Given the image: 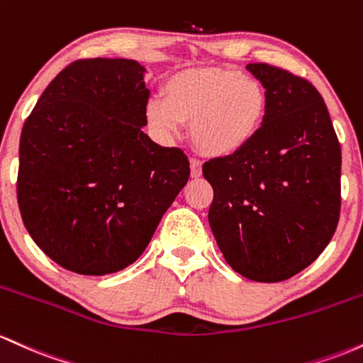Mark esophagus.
<instances>
[{"instance_id": "1", "label": "esophagus", "mask_w": 363, "mask_h": 363, "mask_svg": "<svg viewBox=\"0 0 363 363\" xmlns=\"http://www.w3.org/2000/svg\"><path fill=\"white\" fill-rule=\"evenodd\" d=\"M190 173H192L194 178H199L202 174V164L199 160H190Z\"/></svg>"}]
</instances>
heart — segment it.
<instances>
[{
  "mask_svg": "<svg viewBox=\"0 0 363 363\" xmlns=\"http://www.w3.org/2000/svg\"><path fill=\"white\" fill-rule=\"evenodd\" d=\"M164 97L145 106V120L164 140L192 123L194 145L209 157H231L259 135L267 115V94L257 79L228 68H199L173 75Z\"/></svg>",
  "mask_w": 363,
  "mask_h": 363,
  "instance_id": "1",
  "label": "heart"
}]
</instances>
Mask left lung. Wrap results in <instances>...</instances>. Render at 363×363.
Wrapping results in <instances>:
<instances>
[{
	"instance_id": "1",
	"label": "left lung",
	"mask_w": 363,
	"mask_h": 363,
	"mask_svg": "<svg viewBox=\"0 0 363 363\" xmlns=\"http://www.w3.org/2000/svg\"><path fill=\"white\" fill-rule=\"evenodd\" d=\"M247 70L266 89V121L245 150L202 166L214 190L209 225L238 274L278 283L311 266L335 235L341 147L308 80L267 63Z\"/></svg>"
}]
</instances>
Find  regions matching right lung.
I'll return each instance as SVG.
<instances>
[{
  "label": "right lung",
  "instance_id": "add662e5",
  "mask_svg": "<svg viewBox=\"0 0 363 363\" xmlns=\"http://www.w3.org/2000/svg\"><path fill=\"white\" fill-rule=\"evenodd\" d=\"M144 72L133 60L73 61L23 123V225L48 257L77 274H111L135 262L189 182L185 152L142 132Z\"/></svg>",
  "mask_w": 363,
  "mask_h": 363
}]
</instances>
